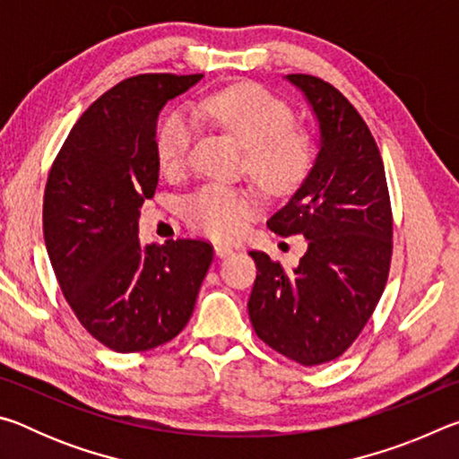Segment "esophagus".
I'll return each mask as SVG.
<instances>
[{
    "mask_svg": "<svg viewBox=\"0 0 459 459\" xmlns=\"http://www.w3.org/2000/svg\"><path fill=\"white\" fill-rule=\"evenodd\" d=\"M214 253H216V257H219V259H224V257H229V255H232V247L214 245Z\"/></svg>",
    "mask_w": 459,
    "mask_h": 459,
    "instance_id": "esophagus-1",
    "label": "esophagus"
}]
</instances>
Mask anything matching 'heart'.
<instances>
[{"instance_id": "b5f03b06", "label": "heart", "mask_w": 459, "mask_h": 459, "mask_svg": "<svg viewBox=\"0 0 459 459\" xmlns=\"http://www.w3.org/2000/svg\"><path fill=\"white\" fill-rule=\"evenodd\" d=\"M198 119L227 131L247 150V172L269 196H283L304 180L312 166V139L293 126V113L273 92L257 84H235L200 99L192 107ZM196 121L174 111L158 134V158L168 174L188 168ZM253 192L208 184L186 202V219L214 238H235L255 212Z\"/></svg>"}]
</instances>
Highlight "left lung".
<instances>
[{
	"mask_svg": "<svg viewBox=\"0 0 459 459\" xmlns=\"http://www.w3.org/2000/svg\"><path fill=\"white\" fill-rule=\"evenodd\" d=\"M320 126V152L306 180L267 227L304 235L293 271L251 251L257 265L248 317L257 336L304 367L351 348L385 291L393 212L380 152L367 123L338 89L312 74H287Z\"/></svg>",
	"mask_w": 459,
	"mask_h": 459,
	"instance_id": "left-lung-1",
	"label": "left lung"
}]
</instances>
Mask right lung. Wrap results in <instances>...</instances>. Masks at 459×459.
<instances>
[{
    "label": "right lung",
    "instance_id": "1",
    "mask_svg": "<svg viewBox=\"0 0 459 459\" xmlns=\"http://www.w3.org/2000/svg\"><path fill=\"white\" fill-rule=\"evenodd\" d=\"M204 74H139L74 123L44 192V243L82 328L115 352L152 351L188 324L212 245H142L139 208L160 178L155 127L169 99Z\"/></svg>",
    "mask_w": 459,
    "mask_h": 459
}]
</instances>
